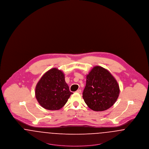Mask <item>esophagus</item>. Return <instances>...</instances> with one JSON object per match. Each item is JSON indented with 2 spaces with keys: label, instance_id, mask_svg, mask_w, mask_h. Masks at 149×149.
Listing matches in <instances>:
<instances>
[{
  "label": "esophagus",
  "instance_id": "obj_1",
  "mask_svg": "<svg viewBox=\"0 0 149 149\" xmlns=\"http://www.w3.org/2000/svg\"><path fill=\"white\" fill-rule=\"evenodd\" d=\"M76 92L78 93H81V89H78Z\"/></svg>",
  "mask_w": 149,
  "mask_h": 149
}]
</instances>
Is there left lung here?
<instances>
[{
	"label": "left lung",
	"instance_id": "8db88e82",
	"mask_svg": "<svg viewBox=\"0 0 149 149\" xmlns=\"http://www.w3.org/2000/svg\"><path fill=\"white\" fill-rule=\"evenodd\" d=\"M120 94V88L113 75L99 66L94 67L86 75L83 98L89 108L103 111L112 106Z\"/></svg>",
	"mask_w": 149,
	"mask_h": 149
}]
</instances>
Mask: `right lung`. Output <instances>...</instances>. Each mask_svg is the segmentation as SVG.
<instances>
[{
	"mask_svg": "<svg viewBox=\"0 0 149 149\" xmlns=\"http://www.w3.org/2000/svg\"><path fill=\"white\" fill-rule=\"evenodd\" d=\"M63 71L52 68L44 74L37 83L36 98L39 104L48 110H58L68 102L71 94Z\"/></svg>",
	"mask_w": 149,
	"mask_h": 149,
	"instance_id": "add662e5",
	"label": "right lung"
}]
</instances>
